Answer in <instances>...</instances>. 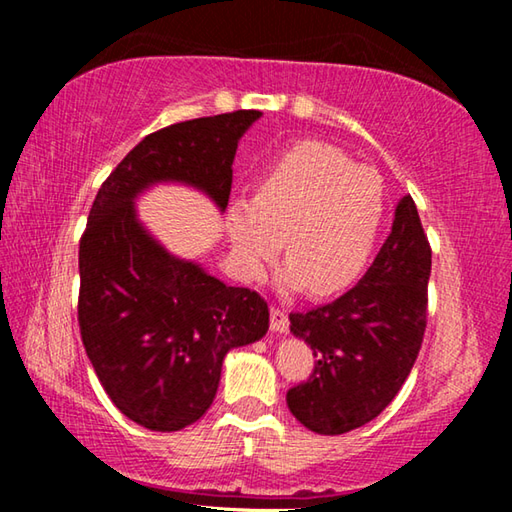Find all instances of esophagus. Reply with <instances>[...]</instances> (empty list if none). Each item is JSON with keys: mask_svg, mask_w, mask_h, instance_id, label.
Segmentation results:
<instances>
[{"mask_svg": "<svg viewBox=\"0 0 512 512\" xmlns=\"http://www.w3.org/2000/svg\"><path fill=\"white\" fill-rule=\"evenodd\" d=\"M271 329L275 334L289 332V316L287 311L280 307H271Z\"/></svg>", "mask_w": 512, "mask_h": 512, "instance_id": "34e87169", "label": "esophagus"}]
</instances>
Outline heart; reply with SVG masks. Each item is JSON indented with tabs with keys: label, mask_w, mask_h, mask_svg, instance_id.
I'll list each match as a JSON object with an SVG mask.
<instances>
[{
	"label": "heart",
	"mask_w": 512,
	"mask_h": 512,
	"mask_svg": "<svg viewBox=\"0 0 512 512\" xmlns=\"http://www.w3.org/2000/svg\"><path fill=\"white\" fill-rule=\"evenodd\" d=\"M384 214L386 187L375 169L354 164L332 144L307 140L259 171L255 198L230 203L228 235L244 275L257 277L287 246L282 287L311 284L329 296L363 273Z\"/></svg>",
	"instance_id": "obj_1"
}]
</instances>
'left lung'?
Listing matches in <instances>:
<instances>
[{
	"label": "left lung",
	"mask_w": 512,
	"mask_h": 512,
	"mask_svg": "<svg viewBox=\"0 0 512 512\" xmlns=\"http://www.w3.org/2000/svg\"><path fill=\"white\" fill-rule=\"evenodd\" d=\"M429 275V239L413 198L404 196L391 235L357 287L329 305L289 314L291 332L316 357L309 379L287 393L300 424L339 436L393 402L422 345Z\"/></svg>",
	"instance_id": "1"
}]
</instances>
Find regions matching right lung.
<instances>
[{
  "label": "right lung",
  "mask_w": 512,
  "mask_h": 512,
  "mask_svg": "<svg viewBox=\"0 0 512 512\" xmlns=\"http://www.w3.org/2000/svg\"><path fill=\"white\" fill-rule=\"evenodd\" d=\"M259 117L237 110L146 135L90 207L79 246L81 339L112 404L151 431L203 418L223 357L262 339L268 305L164 250L137 221L135 198L155 183H183L223 212L237 144Z\"/></svg>",
  "instance_id": "1"
}]
</instances>
